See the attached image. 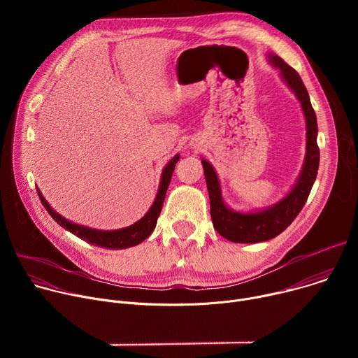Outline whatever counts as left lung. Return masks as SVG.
I'll list each match as a JSON object with an SVG mask.
<instances>
[{"mask_svg":"<svg viewBox=\"0 0 358 358\" xmlns=\"http://www.w3.org/2000/svg\"><path fill=\"white\" fill-rule=\"evenodd\" d=\"M268 61L273 68L279 69L283 82L300 101L306 120V156L300 174L292 189L273 206L250 213L234 211L227 206L213 164L202 159L201 163L210 194L214 228L225 239L236 243L265 242L282 234L299 215L306 201H308L319 170L320 151L317 147V119L310 103L308 89H306L299 73L282 58L275 54H268Z\"/></svg>","mask_w":358,"mask_h":358,"instance_id":"8db88e82","label":"left lung"}]
</instances>
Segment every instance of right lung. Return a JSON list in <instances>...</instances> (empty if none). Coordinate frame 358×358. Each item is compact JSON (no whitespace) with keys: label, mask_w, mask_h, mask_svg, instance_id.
Listing matches in <instances>:
<instances>
[{"label":"right lung","mask_w":358,"mask_h":358,"mask_svg":"<svg viewBox=\"0 0 358 358\" xmlns=\"http://www.w3.org/2000/svg\"><path fill=\"white\" fill-rule=\"evenodd\" d=\"M178 160H180V155H176L167 163V166L163 169L159 191L156 194L155 202H152V206L145 213V215L143 218H140L137 222H134L133 225L126 227V228H120V229L101 231V229H93V228L83 227V225H79L76 222H72V221L64 218L62 215H59L57 211L52 210V207H50L48 201L43 198L39 188H36V191H38V195L42 201V206L49 213V215L52 217L66 231L72 232L78 238L92 243L94 246H99V248L115 249V250L126 249V248H131V246L138 245L145 238H148L152 231H155L156 224H157V218H159V215L162 213V208H163V202H164V198H166L167 188H169L170 181H171L173 171H174L176 164H177Z\"/></svg>","instance_id":"add662e5"}]
</instances>
